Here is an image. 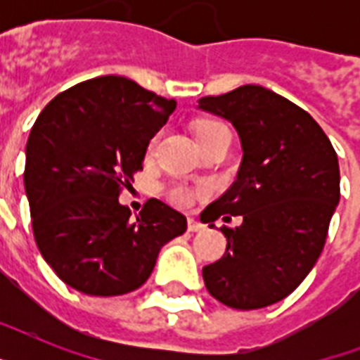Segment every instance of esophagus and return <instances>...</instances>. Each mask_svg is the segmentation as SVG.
I'll list each match as a JSON object with an SVG mask.
<instances>
[{
    "label": "esophagus",
    "instance_id": "obj_1",
    "mask_svg": "<svg viewBox=\"0 0 360 360\" xmlns=\"http://www.w3.org/2000/svg\"><path fill=\"white\" fill-rule=\"evenodd\" d=\"M203 230H205V226H203L202 222H198V220L194 219H188V231L196 233V231H203Z\"/></svg>",
    "mask_w": 360,
    "mask_h": 360
}]
</instances>
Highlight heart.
<instances>
[{
  "mask_svg": "<svg viewBox=\"0 0 360 360\" xmlns=\"http://www.w3.org/2000/svg\"><path fill=\"white\" fill-rule=\"evenodd\" d=\"M220 127H224V124L219 123V121H202V123H198L196 127V138H202V136L209 134V132H213V130L220 129ZM166 196H168L169 202L175 203V205L185 207V205H188V203L192 202L194 191H192L191 186L177 183V185L169 186L168 192H166Z\"/></svg>",
  "mask_w": 360,
  "mask_h": 360,
  "instance_id": "heart-1",
  "label": "heart"
}]
</instances>
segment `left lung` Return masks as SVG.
Listing matches in <instances>:
<instances>
[{"label":"left lung","mask_w":360,"mask_h":360,"mask_svg":"<svg viewBox=\"0 0 360 360\" xmlns=\"http://www.w3.org/2000/svg\"><path fill=\"white\" fill-rule=\"evenodd\" d=\"M200 108L231 121L243 146L237 181L203 209L222 226L224 256L203 267L205 288L226 307L256 310L288 297L318 262L340 200V168L314 117L262 86L200 98Z\"/></svg>","instance_id":"obj_1"}]
</instances>
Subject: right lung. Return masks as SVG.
Here are the masks:
<instances>
[{"label": "right lung", "instance_id": "obj_1", "mask_svg": "<svg viewBox=\"0 0 360 360\" xmlns=\"http://www.w3.org/2000/svg\"><path fill=\"white\" fill-rule=\"evenodd\" d=\"M175 101L123 76H98L59 93L31 127L24 185L42 257L70 288L124 295L151 274L186 219L151 198L136 219L120 203L143 169L149 140Z\"/></svg>", "mask_w": 360, "mask_h": 360}]
</instances>
